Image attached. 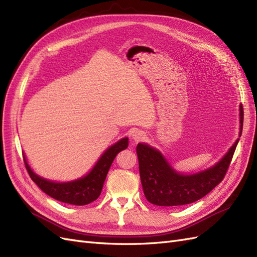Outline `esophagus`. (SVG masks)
Wrapping results in <instances>:
<instances>
[{
	"instance_id": "obj_1",
	"label": "esophagus",
	"mask_w": 257,
	"mask_h": 257,
	"mask_svg": "<svg viewBox=\"0 0 257 257\" xmlns=\"http://www.w3.org/2000/svg\"><path fill=\"white\" fill-rule=\"evenodd\" d=\"M133 138L135 141L139 142V141H142L144 138H146V134H144L141 130H135L133 133Z\"/></svg>"
}]
</instances>
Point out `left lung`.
<instances>
[{
	"label": "left lung",
	"instance_id": "1",
	"mask_svg": "<svg viewBox=\"0 0 257 257\" xmlns=\"http://www.w3.org/2000/svg\"><path fill=\"white\" fill-rule=\"evenodd\" d=\"M240 136L243 127V106H240ZM227 155L207 170L194 175H180L169 166L159 151L147 144L137 146L140 178L147 200L157 206H179L202 199L222 181L232 161L236 144Z\"/></svg>",
	"mask_w": 257,
	"mask_h": 257
}]
</instances>
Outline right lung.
<instances>
[{
	"label": "right lung",
	"mask_w": 257,
	"mask_h": 257,
	"mask_svg": "<svg viewBox=\"0 0 257 257\" xmlns=\"http://www.w3.org/2000/svg\"><path fill=\"white\" fill-rule=\"evenodd\" d=\"M127 148L128 138H123L105 151V153L101 156V159L98 160L90 174L81 179L71 182L57 183L45 180L32 172L27 161H26L25 155L24 163L32 181L36 182V185L44 193L63 203L72 204V205H87L100 196L111 163L120 151Z\"/></svg>",
	"instance_id": "add662e5"
}]
</instances>
